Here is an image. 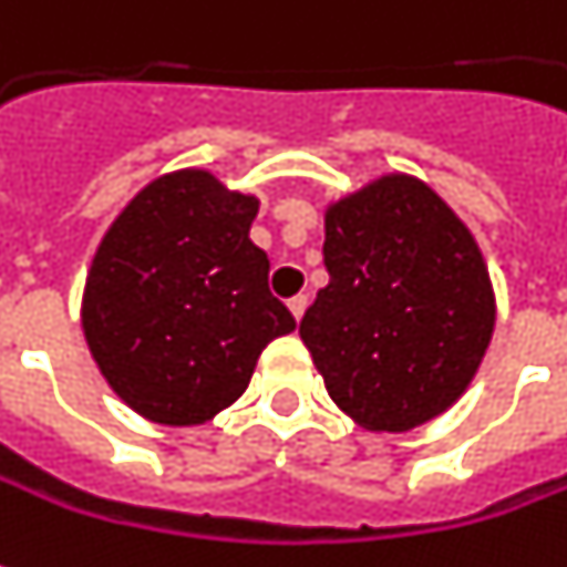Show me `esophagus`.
Returning <instances> with one entry per match:
<instances>
[{
	"label": "esophagus",
	"instance_id": "obj_1",
	"mask_svg": "<svg viewBox=\"0 0 567 567\" xmlns=\"http://www.w3.org/2000/svg\"><path fill=\"white\" fill-rule=\"evenodd\" d=\"M287 306H290L292 318L299 321V318L306 315V309H309V296H306V292H299V296H292V299H290V302H287Z\"/></svg>",
	"mask_w": 567,
	"mask_h": 567
}]
</instances>
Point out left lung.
Here are the masks:
<instances>
[{
    "label": "left lung",
    "instance_id": "8db88e82",
    "mask_svg": "<svg viewBox=\"0 0 567 567\" xmlns=\"http://www.w3.org/2000/svg\"><path fill=\"white\" fill-rule=\"evenodd\" d=\"M330 284L299 337L337 409L405 434L452 409L496 328L487 261L450 205L412 174H381L324 212Z\"/></svg>",
    "mask_w": 567,
    "mask_h": 567
}]
</instances>
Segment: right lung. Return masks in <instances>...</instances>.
Returning a JSON list of instances; mask_svg holds the SVG:
<instances>
[{
  "mask_svg": "<svg viewBox=\"0 0 567 567\" xmlns=\"http://www.w3.org/2000/svg\"><path fill=\"white\" fill-rule=\"evenodd\" d=\"M258 199L212 171L155 177L99 243L80 324L102 378L136 415L205 424L252 381L261 349L296 328L249 239Z\"/></svg>",
  "mask_w": 567,
  "mask_h": 567,
  "instance_id": "add662e5",
  "label": "right lung"
}]
</instances>
